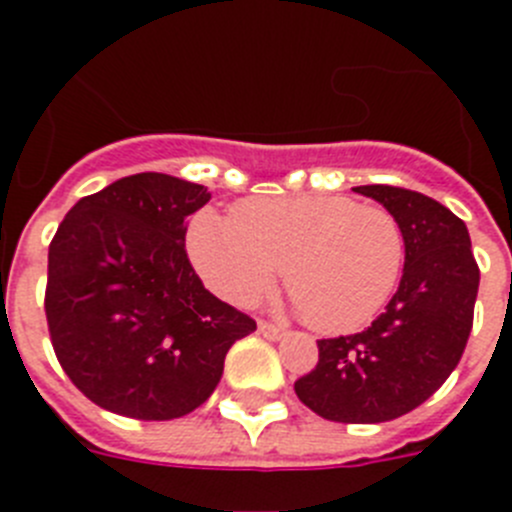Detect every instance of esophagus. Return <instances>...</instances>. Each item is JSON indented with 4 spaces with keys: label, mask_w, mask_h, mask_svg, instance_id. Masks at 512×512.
Listing matches in <instances>:
<instances>
[{
    "label": "esophagus",
    "mask_w": 512,
    "mask_h": 512,
    "mask_svg": "<svg viewBox=\"0 0 512 512\" xmlns=\"http://www.w3.org/2000/svg\"><path fill=\"white\" fill-rule=\"evenodd\" d=\"M259 333L269 341H277V338L284 336V328L277 323H269V320H259Z\"/></svg>",
    "instance_id": "1"
}]
</instances>
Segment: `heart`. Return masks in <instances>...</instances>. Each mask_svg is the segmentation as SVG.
Returning <instances> with one entry per match:
<instances>
[{"instance_id":"heart-1","label":"heart","mask_w":512,"mask_h":512,"mask_svg":"<svg viewBox=\"0 0 512 512\" xmlns=\"http://www.w3.org/2000/svg\"><path fill=\"white\" fill-rule=\"evenodd\" d=\"M189 256L217 295L251 305L279 277L320 333H351L387 305L405 264L400 220L341 194L251 197L230 220L200 212Z\"/></svg>"}]
</instances>
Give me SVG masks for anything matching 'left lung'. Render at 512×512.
<instances>
[{"label": "left lung", "mask_w": 512, "mask_h": 512, "mask_svg": "<svg viewBox=\"0 0 512 512\" xmlns=\"http://www.w3.org/2000/svg\"><path fill=\"white\" fill-rule=\"evenodd\" d=\"M354 192L400 220V287L366 330L320 338L318 364L295 392L325 420L384 423L423 405L456 369L472 333L479 266L467 225L441 202L390 184Z\"/></svg>", "instance_id": "obj_1"}]
</instances>
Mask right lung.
I'll return each instance as SVG.
<instances>
[{
    "label": "right lung",
    "instance_id": "right-lung-1",
    "mask_svg": "<svg viewBox=\"0 0 512 512\" xmlns=\"http://www.w3.org/2000/svg\"><path fill=\"white\" fill-rule=\"evenodd\" d=\"M210 202L176 176H125L76 202L48 248L45 320L76 390L138 420L182 418L212 395L256 320L189 264L187 217Z\"/></svg>",
    "mask_w": 512,
    "mask_h": 512
}]
</instances>
